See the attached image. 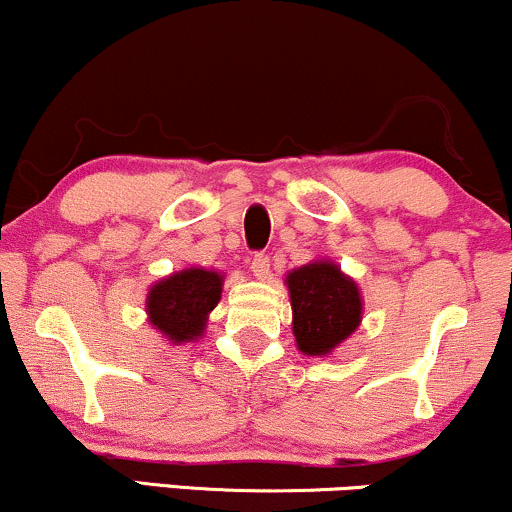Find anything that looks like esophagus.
Masks as SVG:
<instances>
[{"instance_id":"obj_1","label":"esophagus","mask_w":512,"mask_h":512,"mask_svg":"<svg viewBox=\"0 0 512 512\" xmlns=\"http://www.w3.org/2000/svg\"><path fill=\"white\" fill-rule=\"evenodd\" d=\"M251 271H254L258 280H266L268 273H271V261H268V256L256 254L254 258H251Z\"/></svg>"}]
</instances>
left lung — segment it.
I'll list each match as a JSON object with an SVG mask.
<instances>
[{"instance_id":"obj_1","label":"left lung","mask_w":512,"mask_h":512,"mask_svg":"<svg viewBox=\"0 0 512 512\" xmlns=\"http://www.w3.org/2000/svg\"><path fill=\"white\" fill-rule=\"evenodd\" d=\"M297 350L309 358L329 355L353 336L363 321V295L331 258H314L285 275Z\"/></svg>"}]
</instances>
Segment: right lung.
I'll use <instances>...</instances> for the list:
<instances>
[{
	"label": "right lung",
	"mask_w": 512,
	"mask_h": 512,
	"mask_svg": "<svg viewBox=\"0 0 512 512\" xmlns=\"http://www.w3.org/2000/svg\"><path fill=\"white\" fill-rule=\"evenodd\" d=\"M225 273L191 266L157 280L147 292L145 312L152 329L174 346L195 343L205 336L210 312L222 300Z\"/></svg>",
	"instance_id": "obj_1"
}]
</instances>
